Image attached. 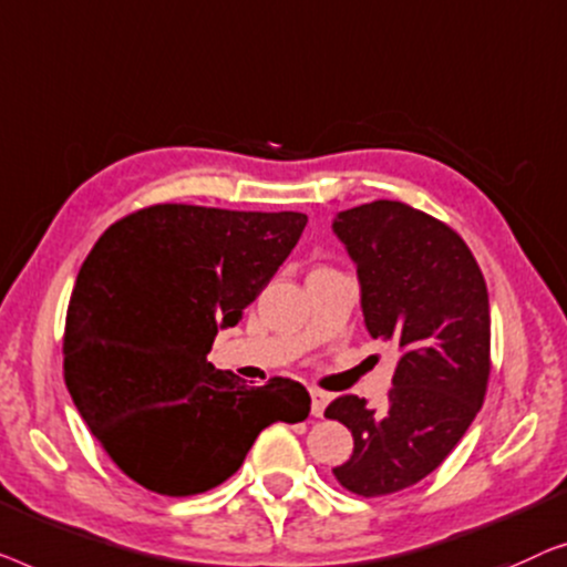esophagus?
Instances as JSON below:
<instances>
[{
  "label": "esophagus",
  "instance_id": "34e87169",
  "mask_svg": "<svg viewBox=\"0 0 567 567\" xmlns=\"http://www.w3.org/2000/svg\"><path fill=\"white\" fill-rule=\"evenodd\" d=\"M310 413H313L316 419H321L323 416V411H326V405L331 403V393H326V390H321V388H310Z\"/></svg>",
  "mask_w": 567,
  "mask_h": 567
}]
</instances>
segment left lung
Listing matches in <instances>:
<instances>
[{
	"mask_svg": "<svg viewBox=\"0 0 567 567\" xmlns=\"http://www.w3.org/2000/svg\"><path fill=\"white\" fill-rule=\"evenodd\" d=\"M333 230L360 275L367 331L401 349L382 409L357 395L326 409L354 436V454L333 475L357 496H390L434 473L481 411L491 378L488 287L457 230L405 203L352 207Z\"/></svg>",
	"mask_w": 567,
	"mask_h": 567,
	"instance_id": "1",
	"label": "left lung"
}]
</instances>
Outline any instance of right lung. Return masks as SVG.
<instances>
[{"mask_svg": "<svg viewBox=\"0 0 567 567\" xmlns=\"http://www.w3.org/2000/svg\"><path fill=\"white\" fill-rule=\"evenodd\" d=\"M302 213L162 203L115 220L86 254L63 329V380L86 426L143 488L182 498L228 481L275 421L310 413L290 378L246 388L207 362L265 290Z\"/></svg>", "mask_w": 567, "mask_h": 567, "instance_id": "1", "label": "right lung"}]
</instances>
